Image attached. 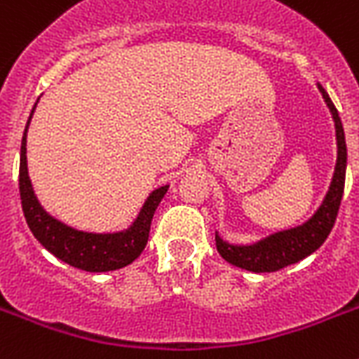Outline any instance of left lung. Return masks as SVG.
Here are the masks:
<instances>
[{
    "label": "left lung",
    "mask_w": 359,
    "mask_h": 359,
    "mask_svg": "<svg viewBox=\"0 0 359 359\" xmlns=\"http://www.w3.org/2000/svg\"><path fill=\"white\" fill-rule=\"evenodd\" d=\"M317 88L323 94L326 107L330 109L334 125H336V140H337V160L334 177H332L330 188L326 191L325 199L317 212L310 219L293 229L280 230L275 234L267 236L264 240L250 243V245H232L229 241L221 240L219 234L215 232V247L219 255L229 264L241 267L252 273H273V271L284 269L287 265L297 264L304 260L306 256L316 252L325 243L330 234L332 226L336 223L337 212H339L341 199H343V189H345V171H346V144L343 125L337 114V109L328 97L326 90L321 84Z\"/></svg>",
    "instance_id": "left-lung-1"
}]
</instances>
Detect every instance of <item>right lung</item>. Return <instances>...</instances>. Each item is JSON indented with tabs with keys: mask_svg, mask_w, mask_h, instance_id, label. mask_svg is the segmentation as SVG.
<instances>
[{
	"mask_svg": "<svg viewBox=\"0 0 359 359\" xmlns=\"http://www.w3.org/2000/svg\"><path fill=\"white\" fill-rule=\"evenodd\" d=\"M34 109L36 104L33 107V112ZM33 112L25 125L22 149H20V199H22L23 215L33 236L42 243V247L57 256L58 260L66 262L77 269L90 271V273H107V271L121 269L125 265L133 264L147 245L154 210L158 208L162 197L168 194L170 184L160 186L151 191L133 225L119 232H103V234L84 232V230H77L62 221L55 219L53 215H49L38 203L31 179H29L27 129Z\"/></svg>",
	"mask_w": 359,
	"mask_h": 359,
	"instance_id": "obj_1",
	"label": "right lung"
}]
</instances>
